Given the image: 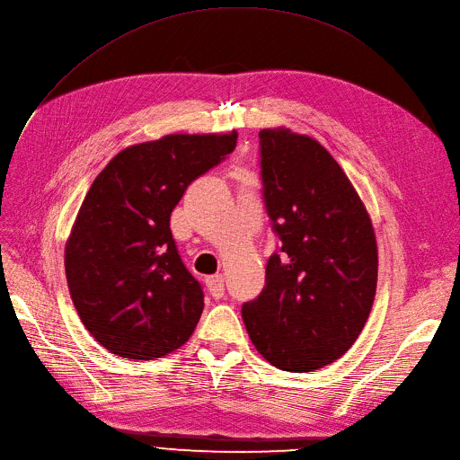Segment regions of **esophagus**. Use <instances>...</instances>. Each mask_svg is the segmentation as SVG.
Wrapping results in <instances>:
<instances>
[{"label": "esophagus", "mask_w": 460, "mask_h": 460, "mask_svg": "<svg viewBox=\"0 0 460 460\" xmlns=\"http://www.w3.org/2000/svg\"><path fill=\"white\" fill-rule=\"evenodd\" d=\"M207 288H208V291H210V295H212L214 298H222V296H224V291H226L222 274L208 276V278H207Z\"/></svg>", "instance_id": "34e87169"}]
</instances>
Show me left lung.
I'll list each match as a JSON object with an SVG mask.
<instances>
[{
	"label": "left lung",
	"instance_id": "1",
	"mask_svg": "<svg viewBox=\"0 0 460 460\" xmlns=\"http://www.w3.org/2000/svg\"><path fill=\"white\" fill-rule=\"evenodd\" d=\"M259 146L265 207L282 244L243 319L270 365L312 372L342 357L367 323L376 234L349 178L317 141L274 128L259 131Z\"/></svg>",
	"mask_w": 460,
	"mask_h": 460
}]
</instances>
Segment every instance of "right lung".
<instances>
[{
    "instance_id": "add662e5",
    "label": "right lung",
    "mask_w": 460,
    "mask_h": 460,
    "mask_svg": "<svg viewBox=\"0 0 460 460\" xmlns=\"http://www.w3.org/2000/svg\"><path fill=\"white\" fill-rule=\"evenodd\" d=\"M226 135H165L116 154L86 193L66 244L78 317L114 355L148 361L188 342L203 288L169 227L188 186L236 146Z\"/></svg>"
}]
</instances>
